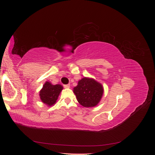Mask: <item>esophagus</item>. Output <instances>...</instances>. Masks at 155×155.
Here are the masks:
<instances>
[{
  "label": "esophagus",
  "mask_w": 155,
  "mask_h": 155,
  "mask_svg": "<svg viewBox=\"0 0 155 155\" xmlns=\"http://www.w3.org/2000/svg\"><path fill=\"white\" fill-rule=\"evenodd\" d=\"M70 87V85H69V84H68V85H64V87L65 88H69Z\"/></svg>",
  "instance_id": "obj_1"
}]
</instances>
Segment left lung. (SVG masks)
<instances>
[{
    "label": "left lung",
    "mask_w": 155,
    "mask_h": 155,
    "mask_svg": "<svg viewBox=\"0 0 155 155\" xmlns=\"http://www.w3.org/2000/svg\"><path fill=\"white\" fill-rule=\"evenodd\" d=\"M79 104L84 107H94L99 104L104 95V89L96 79L84 77L73 88Z\"/></svg>",
    "instance_id": "obj_1"
}]
</instances>
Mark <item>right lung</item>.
I'll use <instances>...</instances> for the list:
<instances>
[{"mask_svg": "<svg viewBox=\"0 0 155 155\" xmlns=\"http://www.w3.org/2000/svg\"><path fill=\"white\" fill-rule=\"evenodd\" d=\"M63 89V87L59 84L53 85L51 82L46 81L39 91L41 101L48 107L54 105Z\"/></svg>", "mask_w": 155, "mask_h": 155, "instance_id": "right-lung-1", "label": "right lung"}]
</instances>
